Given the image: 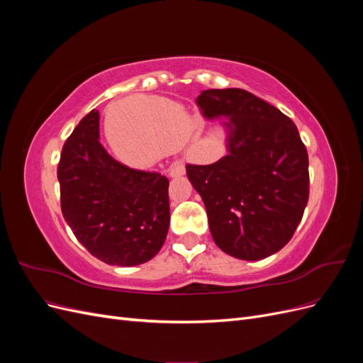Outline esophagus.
Listing matches in <instances>:
<instances>
[{"instance_id":"34e87169","label":"esophagus","mask_w":363,"mask_h":363,"mask_svg":"<svg viewBox=\"0 0 363 363\" xmlns=\"http://www.w3.org/2000/svg\"><path fill=\"white\" fill-rule=\"evenodd\" d=\"M168 172H169L171 177H180V175L184 174V167H183V164H180V163H174V164H171V167H169Z\"/></svg>"}]
</instances>
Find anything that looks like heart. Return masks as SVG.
<instances>
[{
    "label": "heart",
    "instance_id": "b5f03b06",
    "mask_svg": "<svg viewBox=\"0 0 363 363\" xmlns=\"http://www.w3.org/2000/svg\"><path fill=\"white\" fill-rule=\"evenodd\" d=\"M113 125L111 145L121 160L144 167L182 144L189 156L192 118L168 100L140 101L136 116L113 119Z\"/></svg>",
    "mask_w": 363,
    "mask_h": 363
}]
</instances>
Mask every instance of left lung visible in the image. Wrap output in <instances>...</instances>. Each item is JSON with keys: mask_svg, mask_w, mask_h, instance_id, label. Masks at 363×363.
Instances as JSON below:
<instances>
[{"mask_svg": "<svg viewBox=\"0 0 363 363\" xmlns=\"http://www.w3.org/2000/svg\"><path fill=\"white\" fill-rule=\"evenodd\" d=\"M196 104L207 119L227 118V155L186 164L215 244L236 259H265L289 242L309 200L298 130L279 108L236 87L203 91Z\"/></svg>", "mask_w": 363, "mask_h": 363, "instance_id": "obj_1", "label": "left lung"}]
</instances>
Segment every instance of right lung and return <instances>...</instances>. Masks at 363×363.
<instances>
[{
  "instance_id": "add662e5",
  "label": "right lung",
  "mask_w": 363,
  "mask_h": 363,
  "mask_svg": "<svg viewBox=\"0 0 363 363\" xmlns=\"http://www.w3.org/2000/svg\"><path fill=\"white\" fill-rule=\"evenodd\" d=\"M57 179L65 221L92 256L107 265L135 267L160 251L169 228V182L108 155L95 108L65 142Z\"/></svg>"
}]
</instances>
